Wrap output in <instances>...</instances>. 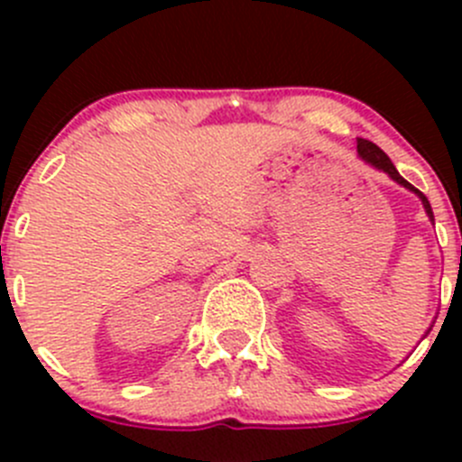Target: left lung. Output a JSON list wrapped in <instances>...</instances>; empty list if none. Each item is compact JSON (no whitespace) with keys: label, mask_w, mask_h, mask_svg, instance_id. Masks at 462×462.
<instances>
[{"label":"left lung","mask_w":462,"mask_h":462,"mask_svg":"<svg viewBox=\"0 0 462 462\" xmlns=\"http://www.w3.org/2000/svg\"><path fill=\"white\" fill-rule=\"evenodd\" d=\"M357 156H360L362 161L366 162V165H371V167H374V170H377V171H384V174L389 176V179L393 180V183H398L400 188H404V189H409V192H411V194H416V197L420 199L422 208H425L427 217H430V221L433 223V212H431V205H430V201H427V197H425V194H422L420 189H418V188H413V185L409 183V180H404L402 176H400V171L395 170V165H393V162H391V158L386 156V153L382 152V149L377 147L375 143L366 141V138H357ZM431 326H433V321H431ZM431 326H430V328H427V333L422 335V339H425L427 335H430Z\"/></svg>","instance_id":"left-lung-1"}]
</instances>
